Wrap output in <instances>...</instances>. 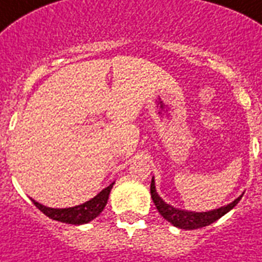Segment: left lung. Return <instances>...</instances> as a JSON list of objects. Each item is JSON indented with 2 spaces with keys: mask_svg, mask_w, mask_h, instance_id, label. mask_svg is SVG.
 Returning <instances> with one entry per match:
<instances>
[{
  "mask_svg": "<svg viewBox=\"0 0 262 262\" xmlns=\"http://www.w3.org/2000/svg\"><path fill=\"white\" fill-rule=\"evenodd\" d=\"M150 194L151 200L155 202L156 208L160 212L162 217H164L166 221L172 224V225L177 226L180 229H199V228H204V226L210 225L212 223L217 221L219 219L226 214L230 209H233L234 206L238 204V201L241 200L243 195H239L238 199H236L233 202L228 204L225 206H221L219 209H213L209 212H188V210H181L177 209V208H173L172 205H169L164 200L158 195L157 190H156L155 185V179H151L150 184Z\"/></svg>",
  "mask_w": 262,
  "mask_h": 262,
  "instance_id": "obj_1",
  "label": "left lung"
}]
</instances>
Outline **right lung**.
Segmentation results:
<instances>
[{"label": "right lung", "mask_w": 262, "mask_h": 262, "mask_svg": "<svg viewBox=\"0 0 262 262\" xmlns=\"http://www.w3.org/2000/svg\"><path fill=\"white\" fill-rule=\"evenodd\" d=\"M113 185L114 182L107 186V188H105L104 190H101L96 197H93L89 201L83 202L81 205L73 206V208L54 209V208H48L45 205H41L39 202L34 201V200H32V201L49 219L60 221V223L72 224V225H82V224H88L89 221L96 219L104 210Z\"/></svg>", "instance_id": "1"}]
</instances>
